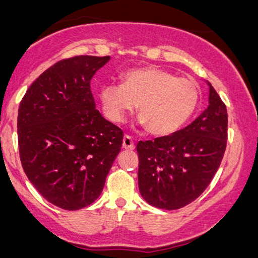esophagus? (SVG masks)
I'll list each match as a JSON object with an SVG mask.
<instances>
[{"label": "esophagus", "mask_w": 258, "mask_h": 258, "mask_svg": "<svg viewBox=\"0 0 258 258\" xmlns=\"http://www.w3.org/2000/svg\"><path fill=\"white\" fill-rule=\"evenodd\" d=\"M123 148H125V149H134L135 148L134 140H133V138L130 135H124Z\"/></svg>", "instance_id": "1"}]
</instances>
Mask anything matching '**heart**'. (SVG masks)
Here are the masks:
<instances>
[{"mask_svg": "<svg viewBox=\"0 0 258 258\" xmlns=\"http://www.w3.org/2000/svg\"><path fill=\"white\" fill-rule=\"evenodd\" d=\"M105 116L119 123L138 104L140 122L153 135H168L195 112L201 90L195 80L160 68H135L123 73L122 84H105L99 91Z\"/></svg>", "mask_w": 258, "mask_h": 258, "instance_id": "b5f03b06", "label": "heart"}]
</instances>
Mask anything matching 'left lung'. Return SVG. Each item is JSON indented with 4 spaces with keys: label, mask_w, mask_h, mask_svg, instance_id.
<instances>
[{
    "label": "left lung",
    "mask_w": 258,
    "mask_h": 258,
    "mask_svg": "<svg viewBox=\"0 0 258 258\" xmlns=\"http://www.w3.org/2000/svg\"><path fill=\"white\" fill-rule=\"evenodd\" d=\"M226 145V105L209 84L208 107L191 124L136 146L139 189L145 201L167 211L195 201L217 173Z\"/></svg>",
    "instance_id": "left-lung-1"
}]
</instances>
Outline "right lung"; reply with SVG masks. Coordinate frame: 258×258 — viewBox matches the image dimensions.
<instances>
[{
    "mask_svg": "<svg viewBox=\"0 0 258 258\" xmlns=\"http://www.w3.org/2000/svg\"><path fill=\"white\" fill-rule=\"evenodd\" d=\"M110 56L56 62L19 105L22 168L44 199L66 211L93 203L123 142L122 129L95 109L90 81Z\"/></svg>",
    "mask_w": 258,
    "mask_h": 258,
    "instance_id": "1",
    "label": "right lung"
}]
</instances>
